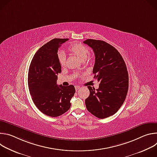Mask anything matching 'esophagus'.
<instances>
[{"mask_svg":"<svg viewBox=\"0 0 157 157\" xmlns=\"http://www.w3.org/2000/svg\"><path fill=\"white\" fill-rule=\"evenodd\" d=\"M81 89V87H80V86H75V89H76V91H78L79 89Z\"/></svg>","mask_w":157,"mask_h":157,"instance_id":"esophagus-1","label":"esophagus"}]
</instances>
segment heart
<instances>
[{"mask_svg":"<svg viewBox=\"0 0 157 157\" xmlns=\"http://www.w3.org/2000/svg\"><path fill=\"white\" fill-rule=\"evenodd\" d=\"M68 50L76 55L82 61L85 60L89 54V51L87 48L79 43H75L71 44ZM58 58L59 63L61 66L65 64L66 55L64 52H59L58 53Z\"/></svg>","mask_w":157,"mask_h":157,"instance_id":"1","label":"heart"}]
</instances>
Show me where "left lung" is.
<instances>
[{
    "label": "left lung",
    "mask_w": 157,
    "mask_h": 157,
    "mask_svg": "<svg viewBox=\"0 0 157 157\" xmlns=\"http://www.w3.org/2000/svg\"><path fill=\"white\" fill-rule=\"evenodd\" d=\"M93 48L95 63L94 78L100 83L99 88L88 86L90 92L86 99L87 110L99 119L116 114L123 104L128 88V75L120 53L102 40L87 39L83 41Z\"/></svg>",
    "instance_id": "8db88e82"
}]
</instances>
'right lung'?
<instances>
[{"label": "right lung", "mask_w": 157, "mask_h": 157, "mask_svg": "<svg viewBox=\"0 0 157 157\" xmlns=\"http://www.w3.org/2000/svg\"><path fill=\"white\" fill-rule=\"evenodd\" d=\"M68 38H54L44 44L34 55L29 70L30 94L36 107L42 113L52 117H58L70 107L75 93L73 85L58 86L57 75L61 71L58 50Z\"/></svg>", "instance_id": "right-lung-1"}]
</instances>
